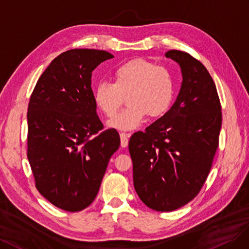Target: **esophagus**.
<instances>
[{"instance_id":"esophagus-1","label":"esophagus","mask_w":249,"mask_h":249,"mask_svg":"<svg viewBox=\"0 0 249 249\" xmlns=\"http://www.w3.org/2000/svg\"><path fill=\"white\" fill-rule=\"evenodd\" d=\"M131 134L130 133H124V132H121L120 133V138H121V146L123 148L127 147L128 145V141H129V136Z\"/></svg>"}]
</instances>
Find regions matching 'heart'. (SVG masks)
<instances>
[{
    "mask_svg": "<svg viewBox=\"0 0 249 249\" xmlns=\"http://www.w3.org/2000/svg\"><path fill=\"white\" fill-rule=\"evenodd\" d=\"M127 98L128 107L107 122L118 130H133L149 115H163L174 97V81L165 67L146 60H132L119 66L113 74V84L102 82L96 87L94 99L107 117H113Z\"/></svg>",
    "mask_w": 249,
    "mask_h": 249,
    "instance_id": "obj_1",
    "label": "heart"
}]
</instances>
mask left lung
<instances>
[{
	"label": "left lung",
	"instance_id": "left-lung-1",
	"mask_svg": "<svg viewBox=\"0 0 249 249\" xmlns=\"http://www.w3.org/2000/svg\"><path fill=\"white\" fill-rule=\"evenodd\" d=\"M181 68L182 84L166 113L131 135L133 185L151 209L170 212L194 199L218 147L221 107L215 84L199 61L181 51L165 53Z\"/></svg>",
	"mask_w": 249,
	"mask_h": 249
}]
</instances>
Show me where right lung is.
<instances>
[{"label":"right lung","instance_id":"right-lung-1","mask_svg":"<svg viewBox=\"0 0 249 249\" xmlns=\"http://www.w3.org/2000/svg\"><path fill=\"white\" fill-rule=\"evenodd\" d=\"M114 58L106 51L70 50L39 77L28 107V159L36 188L62 210L92 204L109 159L116 129L102 130L91 88L93 70Z\"/></svg>","mask_w":249,"mask_h":249}]
</instances>
